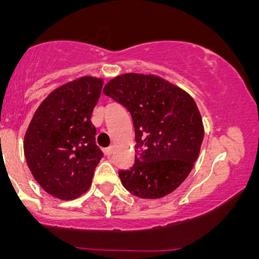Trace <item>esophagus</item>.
<instances>
[{
  "label": "esophagus",
  "instance_id": "esophagus-1",
  "mask_svg": "<svg viewBox=\"0 0 259 259\" xmlns=\"http://www.w3.org/2000/svg\"><path fill=\"white\" fill-rule=\"evenodd\" d=\"M113 151H114V147L109 146V147L105 148V150H103V152H105V154H107V156H111V154L113 153Z\"/></svg>",
  "mask_w": 259,
  "mask_h": 259
}]
</instances>
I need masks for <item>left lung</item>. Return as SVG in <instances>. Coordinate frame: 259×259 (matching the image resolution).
<instances>
[{"label":"left lung","mask_w":259,"mask_h":259,"mask_svg":"<svg viewBox=\"0 0 259 259\" xmlns=\"http://www.w3.org/2000/svg\"><path fill=\"white\" fill-rule=\"evenodd\" d=\"M103 92L125 107L135 127V163L119 170L123 186L146 200L171 194L192 170L203 141L195 100L154 74H120Z\"/></svg>","instance_id":"left-lung-1"}]
</instances>
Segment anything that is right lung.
I'll return each mask as SVG.
<instances>
[{
  "instance_id": "1",
  "label": "right lung",
  "mask_w": 259,
  "mask_h": 259,
  "mask_svg": "<svg viewBox=\"0 0 259 259\" xmlns=\"http://www.w3.org/2000/svg\"><path fill=\"white\" fill-rule=\"evenodd\" d=\"M102 86V78L86 75L55 89L37 107L25 132L26 164L38 185L59 200L85 194L103 156L91 123Z\"/></svg>"
}]
</instances>
